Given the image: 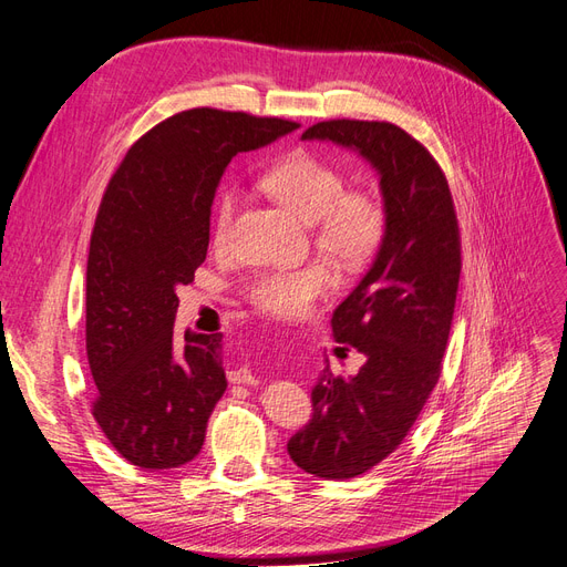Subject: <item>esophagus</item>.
Here are the masks:
<instances>
[{
  "mask_svg": "<svg viewBox=\"0 0 567 567\" xmlns=\"http://www.w3.org/2000/svg\"><path fill=\"white\" fill-rule=\"evenodd\" d=\"M229 381H234V383H248V385L257 383V379H255V375H252V371H250L248 367H241V369H234V371L229 373Z\"/></svg>",
  "mask_w": 567,
  "mask_h": 567,
  "instance_id": "obj_1",
  "label": "esophagus"
}]
</instances>
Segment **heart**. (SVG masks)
<instances>
[{
  "label": "heart",
  "mask_w": 567,
  "mask_h": 567,
  "mask_svg": "<svg viewBox=\"0 0 567 567\" xmlns=\"http://www.w3.org/2000/svg\"><path fill=\"white\" fill-rule=\"evenodd\" d=\"M267 192L286 208L312 221L315 246L346 269L373 260L388 231L383 200L362 188H348V177L333 161L307 148L288 153L262 175ZM241 205L238 188L227 186L213 213V241L227 246ZM338 286L333 267L312 260L293 269H262L246 284V298L257 310L277 317L305 315Z\"/></svg>",
  "instance_id": "1"
}]
</instances>
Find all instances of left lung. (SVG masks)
Wrapping results in <instances>:
<instances>
[{"label": "left lung", "instance_id": "8db88e82", "mask_svg": "<svg viewBox=\"0 0 567 567\" xmlns=\"http://www.w3.org/2000/svg\"><path fill=\"white\" fill-rule=\"evenodd\" d=\"M302 140L357 148L379 169L388 231L375 262L338 305V342L367 357L354 375L326 367L312 421L288 440L305 473L357 477L400 447L442 373L461 274V234L447 177L421 142L381 120H323Z\"/></svg>", "mask_w": 567, "mask_h": 567}]
</instances>
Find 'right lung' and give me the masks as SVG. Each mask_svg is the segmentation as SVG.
Returning a JSON list of instances; mask_svg holds the SVG:
<instances>
[{"instance_id": "obj_1", "label": "right lung", "mask_w": 567, "mask_h": 567, "mask_svg": "<svg viewBox=\"0 0 567 567\" xmlns=\"http://www.w3.org/2000/svg\"><path fill=\"white\" fill-rule=\"evenodd\" d=\"M293 120L192 109L127 151L101 198L87 260L92 416L132 466L192 461L227 390L221 333L175 336L177 286L210 241V205L236 153L298 130Z\"/></svg>"}]
</instances>
